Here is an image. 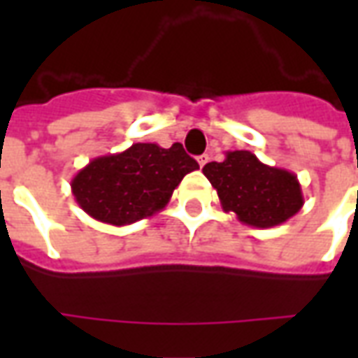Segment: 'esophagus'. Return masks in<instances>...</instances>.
<instances>
[{"label": "esophagus", "instance_id": "34e87169", "mask_svg": "<svg viewBox=\"0 0 358 358\" xmlns=\"http://www.w3.org/2000/svg\"><path fill=\"white\" fill-rule=\"evenodd\" d=\"M197 163H199V166H205V164L209 163V155H207V153L199 155V157H197Z\"/></svg>", "mask_w": 358, "mask_h": 358}]
</instances>
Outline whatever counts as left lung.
I'll return each instance as SVG.
<instances>
[{"label":"left lung","mask_w":358,"mask_h":358,"mask_svg":"<svg viewBox=\"0 0 358 358\" xmlns=\"http://www.w3.org/2000/svg\"><path fill=\"white\" fill-rule=\"evenodd\" d=\"M203 174L217 189L226 213L255 228L284 224L303 207L297 176L261 163L251 151H226L222 163H207Z\"/></svg>","instance_id":"left-lung-1"}]
</instances>
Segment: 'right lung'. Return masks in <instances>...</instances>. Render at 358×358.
I'll use <instances>...</instances> for the list:
<instances>
[{
  "label": "right lung",
  "instance_id": "obj_1",
  "mask_svg": "<svg viewBox=\"0 0 358 358\" xmlns=\"http://www.w3.org/2000/svg\"><path fill=\"white\" fill-rule=\"evenodd\" d=\"M197 169L182 143L169 149L134 143L120 153L92 159L76 172L71 189L86 215L103 224L128 226L163 210L182 178Z\"/></svg>",
  "mask_w": 358,
  "mask_h": 358
}]
</instances>
